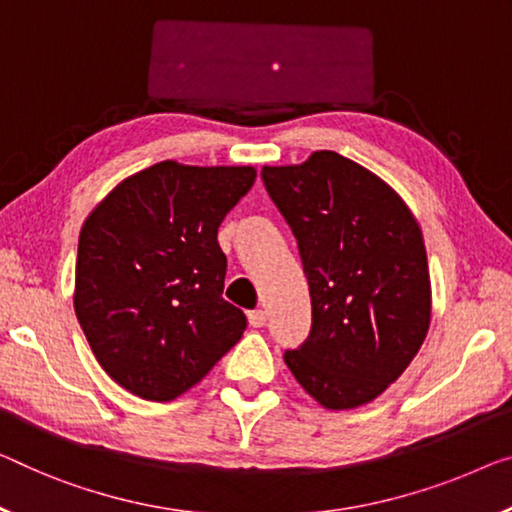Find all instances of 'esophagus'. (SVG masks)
I'll return each instance as SVG.
<instances>
[{
	"instance_id": "obj_1",
	"label": "esophagus",
	"mask_w": 512,
	"mask_h": 512,
	"mask_svg": "<svg viewBox=\"0 0 512 512\" xmlns=\"http://www.w3.org/2000/svg\"><path fill=\"white\" fill-rule=\"evenodd\" d=\"M248 322H250V326H255V329H262V326L266 324V312L264 310H253L248 315Z\"/></svg>"
}]
</instances>
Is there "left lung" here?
Returning a JSON list of instances; mask_svg holds the SVG:
<instances>
[{"instance_id": "obj_1", "label": "left lung", "mask_w": 512, "mask_h": 512, "mask_svg": "<svg viewBox=\"0 0 512 512\" xmlns=\"http://www.w3.org/2000/svg\"><path fill=\"white\" fill-rule=\"evenodd\" d=\"M262 181L310 287V333L285 352L287 368L329 409L375 400L407 370L430 326L421 227L391 186L335 151L264 167Z\"/></svg>"}]
</instances>
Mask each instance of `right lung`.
Returning <instances> with one entry per match:
<instances>
[{
  "mask_svg": "<svg viewBox=\"0 0 512 512\" xmlns=\"http://www.w3.org/2000/svg\"><path fill=\"white\" fill-rule=\"evenodd\" d=\"M255 177L253 167L165 160L121 181L85 220L75 315L126 391L174 400L241 340L248 322L223 299L218 227Z\"/></svg>",
  "mask_w": 512,
  "mask_h": 512,
  "instance_id": "obj_1",
  "label": "right lung"
}]
</instances>
